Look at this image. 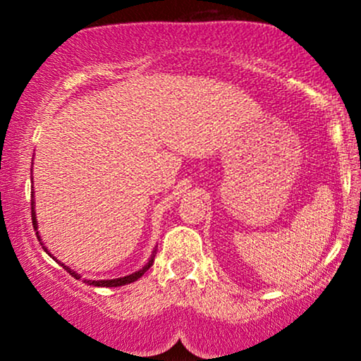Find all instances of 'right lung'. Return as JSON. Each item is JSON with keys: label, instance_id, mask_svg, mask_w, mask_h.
<instances>
[{"label": "right lung", "instance_id": "1", "mask_svg": "<svg viewBox=\"0 0 361 361\" xmlns=\"http://www.w3.org/2000/svg\"><path fill=\"white\" fill-rule=\"evenodd\" d=\"M32 224H34V227L37 229V219H35V210H34V202H32ZM37 238L40 239V235H39V233H37ZM45 250V247H44ZM47 251V250H45ZM154 263V256H152L151 259H149V263L146 264V267L142 268V270H139V271H135V273H132V275H127V276H122V279H115V280H85L86 283L88 285H94V287H122V285H127V283H132V281H135L137 279H140V276L144 275V273H146L149 268H151V264ZM68 271H69V268H68ZM71 273V275L74 276V279H80V276L76 275V273L74 271H69Z\"/></svg>", "mask_w": 361, "mask_h": 361}]
</instances>
